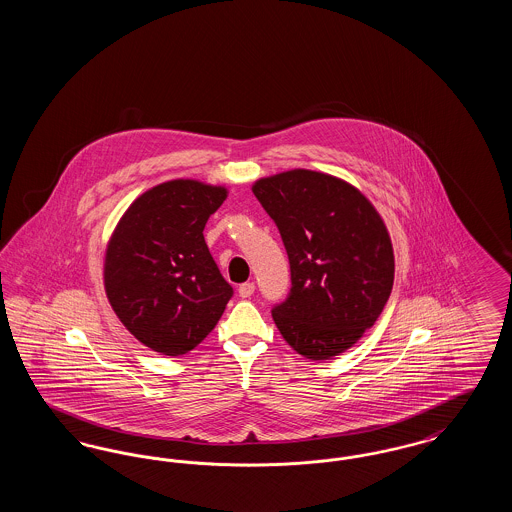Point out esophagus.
Returning a JSON list of instances; mask_svg holds the SVG:
<instances>
[{"mask_svg": "<svg viewBox=\"0 0 512 512\" xmlns=\"http://www.w3.org/2000/svg\"><path fill=\"white\" fill-rule=\"evenodd\" d=\"M253 292H255V284L253 282H245V284H242L240 288H238V293H240V297H251L253 295Z\"/></svg>", "mask_w": 512, "mask_h": 512, "instance_id": "obj_1", "label": "esophagus"}]
</instances>
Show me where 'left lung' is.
<instances>
[{
  "label": "left lung",
  "instance_id": "obj_1",
  "mask_svg": "<svg viewBox=\"0 0 512 512\" xmlns=\"http://www.w3.org/2000/svg\"><path fill=\"white\" fill-rule=\"evenodd\" d=\"M288 251L292 290L272 318L293 349L326 361L384 311L393 288L390 234L372 203L324 172H280L253 184Z\"/></svg>",
  "mask_w": 512,
  "mask_h": 512
}]
</instances>
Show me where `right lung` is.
<instances>
[{
    "mask_svg": "<svg viewBox=\"0 0 512 512\" xmlns=\"http://www.w3.org/2000/svg\"><path fill=\"white\" fill-rule=\"evenodd\" d=\"M226 188L171 180L140 195L105 253L107 299L149 349L178 357L209 336L232 297L203 238Z\"/></svg>",
    "mask_w": 512,
    "mask_h": 512,
    "instance_id": "add662e5",
    "label": "right lung"
}]
</instances>
